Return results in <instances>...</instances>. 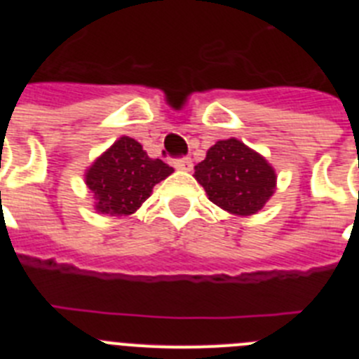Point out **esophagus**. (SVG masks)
I'll return each instance as SVG.
<instances>
[{
	"label": "esophagus",
	"instance_id": "34e87169",
	"mask_svg": "<svg viewBox=\"0 0 359 359\" xmlns=\"http://www.w3.org/2000/svg\"><path fill=\"white\" fill-rule=\"evenodd\" d=\"M174 167L177 170H190L192 169V160L190 158H177V160H174Z\"/></svg>",
	"mask_w": 359,
	"mask_h": 359
}]
</instances>
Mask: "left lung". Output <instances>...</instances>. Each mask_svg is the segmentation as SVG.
Returning <instances> with one entry per match:
<instances>
[{
  "label": "left lung",
  "instance_id": "1",
  "mask_svg": "<svg viewBox=\"0 0 359 359\" xmlns=\"http://www.w3.org/2000/svg\"><path fill=\"white\" fill-rule=\"evenodd\" d=\"M194 177L214 205L243 217L261 210L277 189L271 163L237 138L215 142L194 167Z\"/></svg>",
  "mask_w": 359,
  "mask_h": 359
}]
</instances>
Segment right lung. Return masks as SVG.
I'll list each match as a JSON object with an SVG mask.
<instances>
[{
  "instance_id": "1",
  "label": "right lung",
  "mask_w": 359,
  "mask_h": 359,
  "mask_svg": "<svg viewBox=\"0 0 359 359\" xmlns=\"http://www.w3.org/2000/svg\"><path fill=\"white\" fill-rule=\"evenodd\" d=\"M172 172L161 160L149 158L135 138L120 136L86 169L84 183L93 194L97 214L128 217L144 205L154 185Z\"/></svg>"
}]
</instances>
